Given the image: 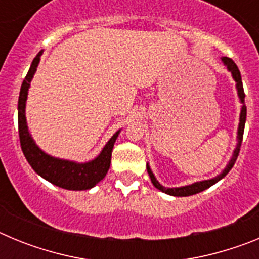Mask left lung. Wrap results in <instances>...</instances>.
Segmentation results:
<instances>
[{
  "label": "left lung",
  "instance_id": "left-lung-1",
  "mask_svg": "<svg viewBox=\"0 0 259 259\" xmlns=\"http://www.w3.org/2000/svg\"><path fill=\"white\" fill-rule=\"evenodd\" d=\"M222 61H223L224 65L227 66V68L231 71V74H232L233 79H235V81H236V88H237V92H239L240 100H241V102L244 104L245 93H244V88H242L241 75H240L239 67H237L236 63H235V62H233L231 58H228V57H223V58H222ZM245 120H246V105L244 104V105H242L241 114H240L239 132H237V134H239V136H237V139H239V143H237L236 149H235V152H233V155H232V158H231L230 163L227 164V167L224 168V171L221 174V175H218L217 178H214V179L203 180V182L194 183V184L187 185V187H180V188H164V187H162V185L159 184L157 180H155L154 175H153L152 170H150V167L148 166V167H146V170H148V174H149L150 180H152L153 185H154L157 189H159V191L164 192V193H167V194H171V196H176V197H185V196H192V194L200 193V192H202V191H205V189L210 188L212 184H215V183L219 182L222 178H224V176L227 175V174L230 172L231 168L233 167V164H235V162H236L237 157H239V153H240V146H241V143H242V135H244V128H245Z\"/></svg>",
  "mask_w": 259,
  "mask_h": 259
}]
</instances>
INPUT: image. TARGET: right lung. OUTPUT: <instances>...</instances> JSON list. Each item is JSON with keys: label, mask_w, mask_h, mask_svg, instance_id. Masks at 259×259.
Segmentation results:
<instances>
[{"label": "right lung", "mask_w": 259, "mask_h": 259, "mask_svg": "<svg viewBox=\"0 0 259 259\" xmlns=\"http://www.w3.org/2000/svg\"><path fill=\"white\" fill-rule=\"evenodd\" d=\"M41 53L42 52L38 53L35 59L32 61L28 74L26 75V79L23 80L19 93V101H18V130H19V140L23 154L28 163L31 164L32 168L52 184L61 187V188L70 189V191L91 189L98 182H101L109 171L110 163H111V152H113L114 143L118 137L119 131L110 139L100 155L87 163H75V162L53 158L38 149V146L32 140L28 132L24 107H26L29 83H31L33 74L37 68L38 62H40Z\"/></svg>", "instance_id": "right-lung-1"}]
</instances>
